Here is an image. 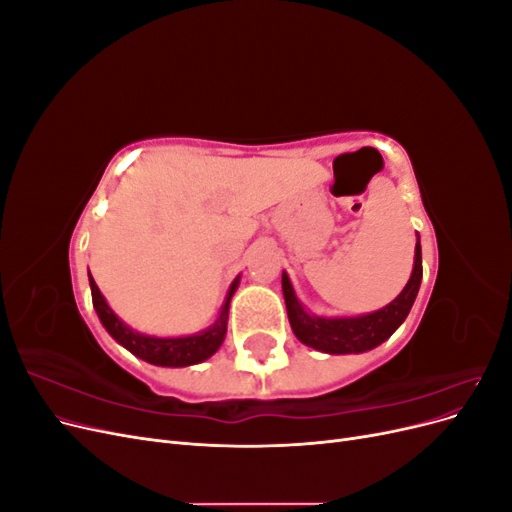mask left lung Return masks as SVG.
I'll list each match as a JSON object with an SVG mask.
<instances>
[{"mask_svg":"<svg viewBox=\"0 0 512 512\" xmlns=\"http://www.w3.org/2000/svg\"><path fill=\"white\" fill-rule=\"evenodd\" d=\"M423 280V256L421 243L416 241L414 250V269L406 288L399 292V297L374 314L356 316V318H320L312 316L299 303L297 294L292 290L288 275L282 273V290L286 301V312L290 327L301 342L309 348L329 354H350L365 352L380 346L384 339H389L401 322L410 314L412 303L421 288Z\"/></svg>","mask_w":512,"mask_h":512,"instance_id":"8db88e82","label":"left lung"}]
</instances>
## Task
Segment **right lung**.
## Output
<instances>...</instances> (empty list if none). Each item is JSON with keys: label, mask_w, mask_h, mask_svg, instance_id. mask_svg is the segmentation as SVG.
Segmentation results:
<instances>
[{"label": "right lung", "mask_w": 512, "mask_h": 512, "mask_svg": "<svg viewBox=\"0 0 512 512\" xmlns=\"http://www.w3.org/2000/svg\"><path fill=\"white\" fill-rule=\"evenodd\" d=\"M89 286H91V301H94V307L98 312L100 322L104 324V329L111 333L115 342H119L123 348H128L132 354H136L138 359H143L151 365H160V367H185V365H196L209 359L211 354L218 352V348L224 342L226 327H228V305L232 294H235L239 286V277L232 282L224 307L220 312V318L215 320L213 327H209L203 333L188 335V337H151L132 331L126 322H121L111 307L106 305V299L102 297L100 288L96 286L94 277L89 273Z\"/></svg>", "instance_id": "obj_1"}]
</instances>
